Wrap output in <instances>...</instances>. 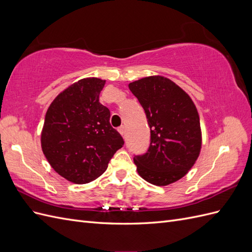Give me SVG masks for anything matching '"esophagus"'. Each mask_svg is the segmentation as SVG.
<instances>
[{
    "mask_svg": "<svg viewBox=\"0 0 252 252\" xmlns=\"http://www.w3.org/2000/svg\"><path fill=\"white\" fill-rule=\"evenodd\" d=\"M119 132L124 136V135L126 134V129H125V127H124V126H121V127L119 128Z\"/></svg>",
    "mask_w": 252,
    "mask_h": 252,
    "instance_id": "1",
    "label": "esophagus"
}]
</instances>
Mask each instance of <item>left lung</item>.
<instances>
[{
    "label": "left lung",
    "instance_id": "8db88e82",
    "mask_svg": "<svg viewBox=\"0 0 252 252\" xmlns=\"http://www.w3.org/2000/svg\"><path fill=\"white\" fill-rule=\"evenodd\" d=\"M146 113L150 146L133 158L136 171L156 186L179 181L192 168L202 148L200 117L191 97L162 75L129 84Z\"/></svg>",
    "mask_w": 252,
    "mask_h": 252
}]
</instances>
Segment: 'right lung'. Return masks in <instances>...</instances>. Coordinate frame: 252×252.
Masks as SVG:
<instances>
[{"instance_id":"1","label":"right lung","mask_w":252,"mask_h":252,"mask_svg":"<svg viewBox=\"0 0 252 252\" xmlns=\"http://www.w3.org/2000/svg\"><path fill=\"white\" fill-rule=\"evenodd\" d=\"M106 81L85 78L52 101L45 116L41 146L57 173L74 184H86L107 169L123 146L110 125V111L98 102Z\"/></svg>"}]
</instances>
